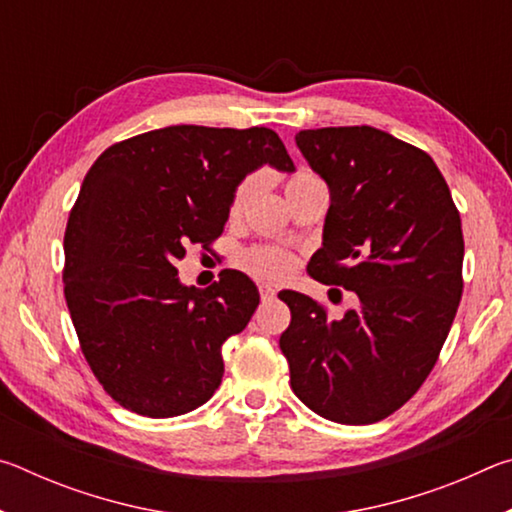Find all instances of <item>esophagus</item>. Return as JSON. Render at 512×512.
<instances>
[{
    "instance_id": "esophagus-1",
    "label": "esophagus",
    "mask_w": 512,
    "mask_h": 512,
    "mask_svg": "<svg viewBox=\"0 0 512 512\" xmlns=\"http://www.w3.org/2000/svg\"><path fill=\"white\" fill-rule=\"evenodd\" d=\"M275 289L271 287V284H262V287H259V296H262V300H271V298H275Z\"/></svg>"
}]
</instances>
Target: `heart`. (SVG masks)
Returning a JSON list of instances; mask_svg holds the SVG:
<instances>
[{"label":"heart","instance_id":"heart-1","mask_svg":"<svg viewBox=\"0 0 512 512\" xmlns=\"http://www.w3.org/2000/svg\"><path fill=\"white\" fill-rule=\"evenodd\" d=\"M311 183H320L314 173H309V171L293 173V176L287 180V194L296 192V189L311 185ZM257 189H259L257 173H250V176L241 180L235 189V194H232L230 216H239L241 212H244L246 205L253 201V196L257 194ZM241 262H244V266L250 273L264 277V280H273V282L287 277L293 268V262L287 253H282V250H277V248H268V246L248 250Z\"/></svg>","mask_w":512,"mask_h":512}]
</instances>
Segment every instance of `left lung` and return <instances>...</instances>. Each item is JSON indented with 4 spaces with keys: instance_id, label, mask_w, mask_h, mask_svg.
I'll use <instances>...</instances> for the list:
<instances>
[{
    "instance_id": "1",
    "label": "left lung",
    "mask_w": 512,
    "mask_h": 512,
    "mask_svg": "<svg viewBox=\"0 0 512 512\" xmlns=\"http://www.w3.org/2000/svg\"><path fill=\"white\" fill-rule=\"evenodd\" d=\"M300 153L329 187L323 248L307 266L359 305L329 320L305 293L284 291L280 336L291 388L341 424L388 418L436 366L463 293L461 214L427 153L372 126L300 131Z\"/></svg>"
}]
</instances>
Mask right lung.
<instances>
[{
	"label": "right lung",
	"mask_w": 512,
	"mask_h": 512,
	"mask_svg": "<svg viewBox=\"0 0 512 512\" xmlns=\"http://www.w3.org/2000/svg\"><path fill=\"white\" fill-rule=\"evenodd\" d=\"M264 164L296 169L271 128L167 126L90 167L65 230V300L94 377L124 409L173 418L219 388L221 345L259 291L239 271L185 287L173 262L221 235L237 185Z\"/></svg>",
	"instance_id": "obj_1"
}]
</instances>
